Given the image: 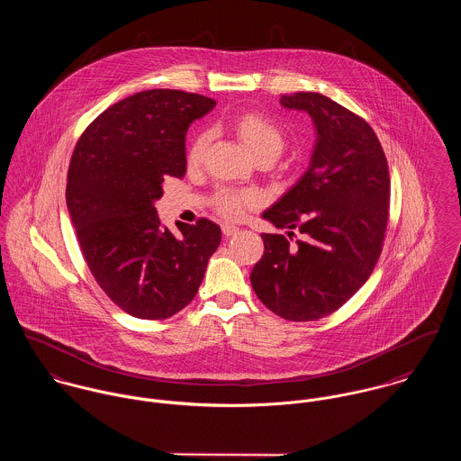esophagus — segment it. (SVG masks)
<instances>
[{
	"label": "esophagus",
	"instance_id": "34e87169",
	"mask_svg": "<svg viewBox=\"0 0 461 461\" xmlns=\"http://www.w3.org/2000/svg\"><path fill=\"white\" fill-rule=\"evenodd\" d=\"M240 229L236 227V225H230V223H223L221 225V232L225 234V236H232V234H236Z\"/></svg>",
	"mask_w": 461,
	"mask_h": 461
}]
</instances>
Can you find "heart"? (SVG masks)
I'll list each match as a JSON object with an SVG mask.
<instances>
[{"mask_svg":"<svg viewBox=\"0 0 461 461\" xmlns=\"http://www.w3.org/2000/svg\"><path fill=\"white\" fill-rule=\"evenodd\" d=\"M234 134L249 147V150L261 159H275L285 143L282 130L263 113L259 112H243L236 115L229 122ZM209 132L198 131L192 136L188 149H186V167L190 170H195L205 158L207 147H209ZM261 203V197L252 190H234V188H220L212 195L214 209L229 218L238 220L243 216V212L250 207H256Z\"/></svg>","mask_w":461,"mask_h":461,"instance_id":"b5f03b06","label":"heart"}]
</instances>
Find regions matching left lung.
<instances>
[{
    "instance_id": "8db88e82",
    "label": "left lung",
    "mask_w": 461,
    "mask_h": 461,
    "mask_svg": "<svg viewBox=\"0 0 461 461\" xmlns=\"http://www.w3.org/2000/svg\"><path fill=\"white\" fill-rule=\"evenodd\" d=\"M307 112L318 140L309 170L263 218L282 234H261L264 254L250 282L264 305L287 321H316L342 307L371 276L389 223L391 177L373 128L327 95H282ZM303 240L290 245L294 230Z\"/></svg>"
}]
</instances>
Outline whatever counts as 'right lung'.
Here are the masks:
<instances>
[{
	"label": "right lung",
	"mask_w": 461,
	"mask_h": 461,
	"mask_svg": "<svg viewBox=\"0 0 461 461\" xmlns=\"http://www.w3.org/2000/svg\"><path fill=\"white\" fill-rule=\"evenodd\" d=\"M214 101L183 90L138 92L103 112L79 136L66 200L95 282L124 312L167 320L197 294L221 230L207 218L163 229L154 200L165 177L186 174V131Z\"/></svg>",
	"instance_id": "1"
}]
</instances>
